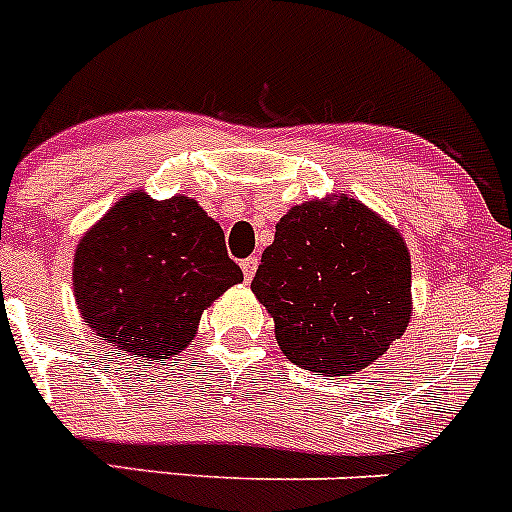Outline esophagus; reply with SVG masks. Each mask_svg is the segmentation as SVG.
<instances>
[{"instance_id": "34e87169", "label": "esophagus", "mask_w": 512, "mask_h": 512, "mask_svg": "<svg viewBox=\"0 0 512 512\" xmlns=\"http://www.w3.org/2000/svg\"><path fill=\"white\" fill-rule=\"evenodd\" d=\"M256 266H259V259H256V256H248V259H243V261H241L243 279L251 281L253 274H256Z\"/></svg>"}]
</instances>
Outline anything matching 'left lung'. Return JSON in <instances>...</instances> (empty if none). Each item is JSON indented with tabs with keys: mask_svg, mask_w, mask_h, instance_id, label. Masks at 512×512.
<instances>
[{
	"mask_svg": "<svg viewBox=\"0 0 512 512\" xmlns=\"http://www.w3.org/2000/svg\"><path fill=\"white\" fill-rule=\"evenodd\" d=\"M251 291L274 319L289 362L349 377L410 324V251L402 233L357 198H314L276 223Z\"/></svg>",
	"mask_w": 512,
	"mask_h": 512,
	"instance_id": "obj_1",
	"label": "left lung"
}]
</instances>
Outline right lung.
I'll return each mask as SVG.
<instances>
[{
	"label": "right lung",
	"mask_w": 512,
	"mask_h": 512,
	"mask_svg": "<svg viewBox=\"0 0 512 512\" xmlns=\"http://www.w3.org/2000/svg\"><path fill=\"white\" fill-rule=\"evenodd\" d=\"M241 281L223 228L188 196L128 193L80 238L72 261L85 324L115 352L148 362L183 352L203 311Z\"/></svg>",
	"instance_id": "1"
}]
</instances>
